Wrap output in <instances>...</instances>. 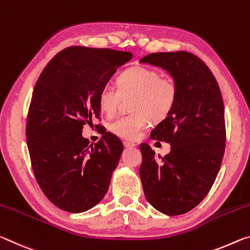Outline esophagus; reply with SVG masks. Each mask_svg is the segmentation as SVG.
Returning a JSON list of instances; mask_svg holds the SVG:
<instances>
[{
	"mask_svg": "<svg viewBox=\"0 0 250 250\" xmlns=\"http://www.w3.org/2000/svg\"><path fill=\"white\" fill-rule=\"evenodd\" d=\"M124 146L126 148H133V147H136V145H135L134 143H130V142H124Z\"/></svg>",
	"mask_w": 250,
	"mask_h": 250,
	"instance_id": "esophagus-1",
	"label": "esophagus"
}]
</instances>
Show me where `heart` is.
I'll list each match as a JSON object with an SVG mask.
<instances>
[{"mask_svg": "<svg viewBox=\"0 0 250 250\" xmlns=\"http://www.w3.org/2000/svg\"><path fill=\"white\" fill-rule=\"evenodd\" d=\"M117 89L104 86L98 92V107L106 115H113L121 96L134 95L132 110L135 114L122 116L109 126L110 132L124 140L134 141L153 121H162L169 115L177 100V87L169 77H161L156 69L133 66L117 77Z\"/></svg>", "mask_w": 250, "mask_h": 250, "instance_id": "heart-1", "label": "heart"}]
</instances>
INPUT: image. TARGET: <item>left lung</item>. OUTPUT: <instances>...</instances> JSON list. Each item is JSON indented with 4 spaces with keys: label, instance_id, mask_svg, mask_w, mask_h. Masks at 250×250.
Masks as SVG:
<instances>
[{
    "label": "left lung",
    "instance_id": "1",
    "mask_svg": "<svg viewBox=\"0 0 250 250\" xmlns=\"http://www.w3.org/2000/svg\"><path fill=\"white\" fill-rule=\"evenodd\" d=\"M168 73L177 87L173 110L150 133L170 144V153L155 158L140 146V177L144 195L167 216L185 214L206 197L225 150V109L217 81L207 65L188 52L152 53L140 61Z\"/></svg>",
    "mask_w": 250,
    "mask_h": 250
}]
</instances>
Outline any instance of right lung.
<instances>
[{
    "mask_svg": "<svg viewBox=\"0 0 250 250\" xmlns=\"http://www.w3.org/2000/svg\"><path fill=\"white\" fill-rule=\"evenodd\" d=\"M129 52L73 46L61 51L36 82L28 109L26 143L45 196L61 209L83 212L104 198L124 149L112 133L96 144L83 125L98 117L97 96Z\"/></svg>",
    "mask_w": 250,
    "mask_h": 250,
    "instance_id": "right-lung-1",
    "label": "right lung"
}]
</instances>
